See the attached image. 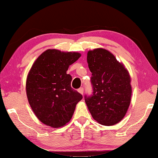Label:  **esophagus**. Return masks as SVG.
I'll use <instances>...</instances> for the list:
<instances>
[{"instance_id": "1", "label": "esophagus", "mask_w": 158, "mask_h": 158, "mask_svg": "<svg viewBox=\"0 0 158 158\" xmlns=\"http://www.w3.org/2000/svg\"><path fill=\"white\" fill-rule=\"evenodd\" d=\"M77 92H78L80 94H81L82 95L84 94V88L83 87L79 88V89H77Z\"/></svg>"}]
</instances>
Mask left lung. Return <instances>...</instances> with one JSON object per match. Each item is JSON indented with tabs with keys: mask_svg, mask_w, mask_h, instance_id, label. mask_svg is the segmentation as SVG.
Wrapping results in <instances>:
<instances>
[{
	"mask_svg": "<svg viewBox=\"0 0 158 158\" xmlns=\"http://www.w3.org/2000/svg\"><path fill=\"white\" fill-rule=\"evenodd\" d=\"M87 60L93 93L85 96V103L94 119L104 126L114 125L122 120L131 103V76L106 49L88 51Z\"/></svg>",
	"mask_w": 158,
	"mask_h": 158,
	"instance_id": "1",
	"label": "left lung"
}]
</instances>
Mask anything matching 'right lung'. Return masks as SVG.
<instances>
[{
	"label": "right lung",
	"mask_w": 158,
	"mask_h": 158,
	"mask_svg": "<svg viewBox=\"0 0 158 158\" xmlns=\"http://www.w3.org/2000/svg\"><path fill=\"white\" fill-rule=\"evenodd\" d=\"M81 56L79 52L48 49L41 53L27 75L26 94L32 111L41 123L60 128L71 120L82 96L71 87L69 65Z\"/></svg>",
	"instance_id": "add662e5"
}]
</instances>
